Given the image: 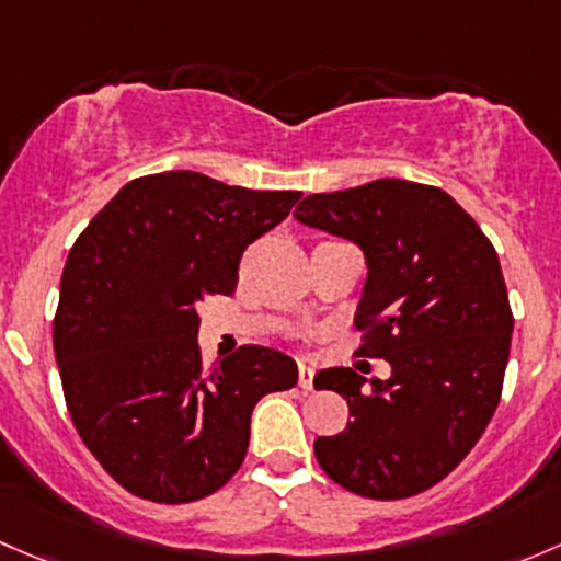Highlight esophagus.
<instances>
[{
    "label": "esophagus",
    "instance_id": "1",
    "mask_svg": "<svg viewBox=\"0 0 561 561\" xmlns=\"http://www.w3.org/2000/svg\"><path fill=\"white\" fill-rule=\"evenodd\" d=\"M313 375H316L313 365L299 362V386H302V389H313Z\"/></svg>",
    "mask_w": 561,
    "mask_h": 561
}]
</instances>
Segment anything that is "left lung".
<instances>
[{
  "label": "left lung",
  "mask_w": 561,
  "mask_h": 561,
  "mask_svg": "<svg viewBox=\"0 0 561 561\" xmlns=\"http://www.w3.org/2000/svg\"><path fill=\"white\" fill-rule=\"evenodd\" d=\"M294 218L362 248L359 354L391 365L386 380L351 367L316 375L354 415L316 437V459L369 500L426 492L472 451L500 402L513 313L494 245L454 196L400 178L310 194Z\"/></svg>",
  "instance_id": "8db88e82"
}]
</instances>
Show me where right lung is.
Masks as SVG:
<instances>
[{
	"mask_svg": "<svg viewBox=\"0 0 561 561\" xmlns=\"http://www.w3.org/2000/svg\"><path fill=\"white\" fill-rule=\"evenodd\" d=\"M299 196L159 172L126 183L75 240L56 365L75 430L126 492L181 505L221 489L256 402L297 383V362L262 345L202 367L196 305L234 294L242 251Z\"/></svg>",
	"mask_w": 561,
	"mask_h": 561,
	"instance_id": "right-lung-1",
	"label": "right lung"
}]
</instances>
